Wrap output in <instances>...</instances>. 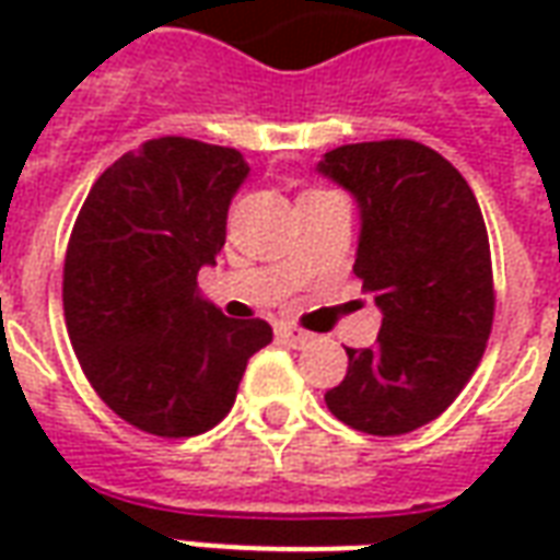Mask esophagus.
Returning <instances> with one entry per match:
<instances>
[{
    "label": "esophagus",
    "mask_w": 560,
    "mask_h": 560,
    "mask_svg": "<svg viewBox=\"0 0 560 560\" xmlns=\"http://www.w3.org/2000/svg\"><path fill=\"white\" fill-rule=\"evenodd\" d=\"M276 336H279L284 345H291V348H303V345L312 341V332H305V329L300 327H291V324H284V327L276 329Z\"/></svg>",
    "instance_id": "1"
}]
</instances>
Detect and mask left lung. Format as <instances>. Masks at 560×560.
I'll use <instances>...</instances> for the list:
<instances>
[{"label": "left lung", "instance_id": "1", "mask_svg": "<svg viewBox=\"0 0 560 560\" xmlns=\"http://www.w3.org/2000/svg\"><path fill=\"white\" fill-rule=\"evenodd\" d=\"M315 171L357 200L353 272L384 315L375 348H348V375L324 401L360 432H413L453 405L492 332L480 203L465 176L417 140L339 147Z\"/></svg>", "mask_w": 560, "mask_h": 560}]
</instances>
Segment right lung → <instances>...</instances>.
Listing matches in <instances>:
<instances>
[{
    "instance_id": "right-lung-1",
    "label": "right lung",
    "mask_w": 560,
    "mask_h": 560,
    "mask_svg": "<svg viewBox=\"0 0 560 560\" xmlns=\"http://www.w3.org/2000/svg\"><path fill=\"white\" fill-rule=\"evenodd\" d=\"M243 152L149 140L92 185L71 231L62 305L74 353L104 405L159 438H191L233 408L267 320H231L197 291L215 267Z\"/></svg>"
}]
</instances>
